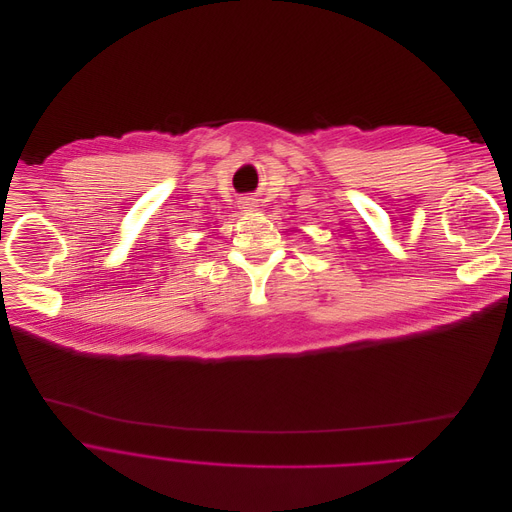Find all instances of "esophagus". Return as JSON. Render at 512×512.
I'll return each instance as SVG.
<instances>
[{
    "label": "esophagus",
    "instance_id": "34e87169",
    "mask_svg": "<svg viewBox=\"0 0 512 512\" xmlns=\"http://www.w3.org/2000/svg\"><path fill=\"white\" fill-rule=\"evenodd\" d=\"M240 208H242V210H254V208H256V201H254L252 197H244V199L240 201Z\"/></svg>",
    "mask_w": 512,
    "mask_h": 512
}]
</instances>
